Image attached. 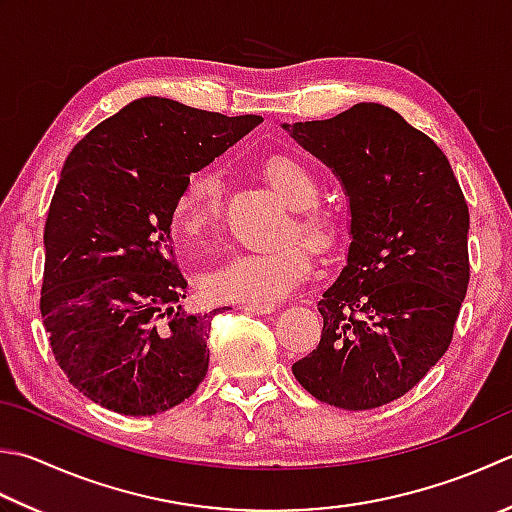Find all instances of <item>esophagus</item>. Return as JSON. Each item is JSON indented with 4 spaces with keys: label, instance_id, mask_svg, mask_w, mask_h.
<instances>
[{
    "label": "esophagus",
    "instance_id": "obj_1",
    "mask_svg": "<svg viewBox=\"0 0 512 512\" xmlns=\"http://www.w3.org/2000/svg\"><path fill=\"white\" fill-rule=\"evenodd\" d=\"M242 310H246V313H253V315H268V313H273L275 306L273 304H244Z\"/></svg>",
    "mask_w": 512,
    "mask_h": 512
}]
</instances>
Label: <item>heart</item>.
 <instances>
[{
    "label": "heart",
    "instance_id": "heart-1",
    "mask_svg": "<svg viewBox=\"0 0 512 512\" xmlns=\"http://www.w3.org/2000/svg\"><path fill=\"white\" fill-rule=\"evenodd\" d=\"M264 175L290 208H297L293 230L306 239H322L328 222L317 213L319 184L302 159L275 153L264 162ZM222 213V179L215 170H202L186 182L175 206L177 228L188 237H202ZM310 259L299 242H284L266 250H244L210 268L202 288L219 302L275 304L306 275Z\"/></svg>",
    "mask_w": 512,
    "mask_h": 512
}]
</instances>
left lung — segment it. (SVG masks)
Segmentation results:
<instances>
[{"label":"left lung","mask_w":512,"mask_h":512,"mask_svg":"<svg viewBox=\"0 0 512 512\" xmlns=\"http://www.w3.org/2000/svg\"><path fill=\"white\" fill-rule=\"evenodd\" d=\"M348 199V253L293 375L319 402L368 410L406 395L453 339L468 288V206L446 155L393 108L364 102L282 124Z\"/></svg>","instance_id":"obj_1"}]
</instances>
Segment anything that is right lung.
Listing matches in <instances>:
<instances>
[{"label":"right lung","mask_w":512,"mask_h":512,"mask_svg":"<svg viewBox=\"0 0 512 512\" xmlns=\"http://www.w3.org/2000/svg\"><path fill=\"white\" fill-rule=\"evenodd\" d=\"M262 122L142 97L70 150L44 228L39 306L57 364L95 404L157 415L202 384L222 308H184L170 224L190 173Z\"/></svg>","instance_id":"add662e5"}]
</instances>
